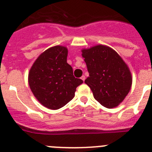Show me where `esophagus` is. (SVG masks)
Here are the masks:
<instances>
[{"instance_id": "1", "label": "esophagus", "mask_w": 152, "mask_h": 152, "mask_svg": "<svg viewBox=\"0 0 152 152\" xmlns=\"http://www.w3.org/2000/svg\"><path fill=\"white\" fill-rule=\"evenodd\" d=\"M80 78H81V80H82L83 81H84V80H85V76H84V75H82V77H80Z\"/></svg>"}]
</instances>
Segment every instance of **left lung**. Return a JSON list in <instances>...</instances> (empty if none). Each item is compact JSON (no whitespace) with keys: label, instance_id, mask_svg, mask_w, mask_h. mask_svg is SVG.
<instances>
[{"label":"left lung","instance_id":"8db88e82","mask_svg":"<svg viewBox=\"0 0 152 152\" xmlns=\"http://www.w3.org/2000/svg\"><path fill=\"white\" fill-rule=\"evenodd\" d=\"M89 77L84 80L95 100L111 109L123 101L132 86V75L127 64L116 51L97 45L83 49Z\"/></svg>","mask_w":152,"mask_h":152}]
</instances>
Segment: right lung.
I'll return each mask as SVG.
<instances>
[{"label":"right lung","instance_id":"add662e5","mask_svg":"<svg viewBox=\"0 0 152 152\" xmlns=\"http://www.w3.org/2000/svg\"><path fill=\"white\" fill-rule=\"evenodd\" d=\"M67 56L66 47H51L37 58L29 70L28 81L33 95L51 110L66 105L75 96L77 86L83 83L73 75Z\"/></svg>","mask_w":152,"mask_h":152}]
</instances>
